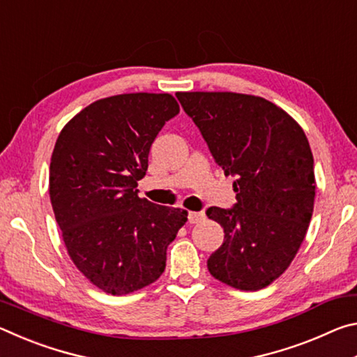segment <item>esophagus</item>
Instances as JSON below:
<instances>
[{
	"instance_id": "34e87169",
	"label": "esophagus",
	"mask_w": 357,
	"mask_h": 357,
	"mask_svg": "<svg viewBox=\"0 0 357 357\" xmlns=\"http://www.w3.org/2000/svg\"><path fill=\"white\" fill-rule=\"evenodd\" d=\"M204 220V213H202V211H198V213H195V211H190L189 213V222L190 223H198Z\"/></svg>"
}]
</instances>
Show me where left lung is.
Segmentation results:
<instances>
[{
  "instance_id": "1",
  "label": "left lung",
  "mask_w": 357,
  "mask_h": 357,
  "mask_svg": "<svg viewBox=\"0 0 357 357\" xmlns=\"http://www.w3.org/2000/svg\"><path fill=\"white\" fill-rule=\"evenodd\" d=\"M217 165L236 176L231 209L213 206L223 244L208 259L213 277L257 291L285 273L312 219L315 173L301 126L273 102L238 93H176Z\"/></svg>"
}]
</instances>
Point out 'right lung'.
Listing matches in <instances>:
<instances>
[{
	"mask_svg": "<svg viewBox=\"0 0 357 357\" xmlns=\"http://www.w3.org/2000/svg\"><path fill=\"white\" fill-rule=\"evenodd\" d=\"M179 105L172 94L132 93L93 102L59 132L50 162V202L72 261L113 296L162 275L167 247L187 211L138 197L151 144Z\"/></svg>",
	"mask_w": 357,
	"mask_h": 357,
	"instance_id": "obj_1",
	"label": "right lung"
}]
</instances>
